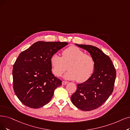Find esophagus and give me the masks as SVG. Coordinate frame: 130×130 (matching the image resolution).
Masks as SVG:
<instances>
[{"instance_id":"obj_1","label":"esophagus","mask_w":130,"mask_h":130,"mask_svg":"<svg viewBox=\"0 0 130 130\" xmlns=\"http://www.w3.org/2000/svg\"><path fill=\"white\" fill-rule=\"evenodd\" d=\"M68 83V82H67V81H62V85H66V84H67Z\"/></svg>"}]
</instances>
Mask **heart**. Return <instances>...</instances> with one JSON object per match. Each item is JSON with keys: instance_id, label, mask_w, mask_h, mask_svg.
Masks as SVG:
<instances>
[{"instance_id": "heart-1", "label": "heart", "mask_w": 130, "mask_h": 130, "mask_svg": "<svg viewBox=\"0 0 130 130\" xmlns=\"http://www.w3.org/2000/svg\"><path fill=\"white\" fill-rule=\"evenodd\" d=\"M50 63L54 74L58 76L64 72L66 66L69 64V71L64 75V78L67 79H77L79 83L89 79L95 67L94 58L76 46L64 49L62 52V57L56 53L53 54L50 58Z\"/></svg>"}]
</instances>
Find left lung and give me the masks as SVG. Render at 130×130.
<instances>
[{"instance_id":"8db88e82","label":"left lung","mask_w":130,"mask_h":130,"mask_svg":"<svg viewBox=\"0 0 130 130\" xmlns=\"http://www.w3.org/2000/svg\"><path fill=\"white\" fill-rule=\"evenodd\" d=\"M76 44L89 52L94 59L95 67L89 79L77 84L71 100L79 109L91 111L102 105L111 94L116 71L110 58L99 48L92 45Z\"/></svg>"}]
</instances>
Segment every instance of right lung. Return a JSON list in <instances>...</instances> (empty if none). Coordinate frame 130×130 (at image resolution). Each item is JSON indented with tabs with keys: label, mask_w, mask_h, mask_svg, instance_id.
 Instances as JSON below:
<instances>
[{
	"label": "right lung",
	"mask_w": 130,
	"mask_h": 130,
	"mask_svg": "<svg viewBox=\"0 0 130 130\" xmlns=\"http://www.w3.org/2000/svg\"><path fill=\"white\" fill-rule=\"evenodd\" d=\"M67 42L37 41L22 52L13 65V89L23 104L37 109L50 102L62 81L52 71L50 58Z\"/></svg>",
	"instance_id": "add662e5"
}]
</instances>
